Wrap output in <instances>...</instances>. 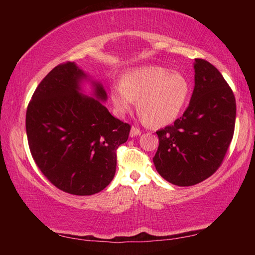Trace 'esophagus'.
<instances>
[{
  "label": "esophagus",
  "instance_id": "esophagus-1",
  "mask_svg": "<svg viewBox=\"0 0 255 255\" xmlns=\"http://www.w3.org/2000/svg\"><path fill=\"white\" fill-rule=\"evenodd\" d=\"M140 135V130L136 127H131L130 128V132H129V136L130 137H135V136H138Z\"/></svg>",
  "mask_w": 255,
  "mask_h": 255
}]
</instances>
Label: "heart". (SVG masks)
<instances>
[{
	"instance_id": "b5f03b06",
	"label": "heart",
	"mask_w": 255,
	"mask_h": 255,
	"mask_svg": "<svg viewBox=\"0 0 255 255\" xmlns=\"http://www.w3.org/2000/svg\"><path fill=\"white\" fill-rule=\"evenodd\" d=\"M189 83L183 75L161 66H139L128 71L123 82L111 86L116 114L124 116L135 106L145 123L153 127L174 122L189 98Z\"/></svg>"
}]
</instances>
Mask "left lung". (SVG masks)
<instances>
[{
	"label": "left lung",
	"mask_w": 255,
	"mask_h": 255,
	"mask_svg": "<svg viewBox=\"0 0 255 255\" xmlns=\"http://www.w3.org/2000/svg\"><path fill=\"white\" fill-rule=\"evenodd\" d=\"M195 89L189 107L173 125L156 131L153 157L163 179L179 187L195 185L221 166L234 135L235 97L217 68L196 58Z\"/></svg>",
	"instance_id": "left-lung-1"
}]
</instances>
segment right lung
Masks as SVG:
<instances>
[{"label": "right lung", "mask_w": 255, "mask_h": 255, "mask_svg": "<svg viewBox=\"0 0 255 255\" xmlns=\"http://www.w3.org/2000/svg\"><path fill=\"white\" fill-rule=\"evenodd\" d=\"M90 81L93 96L81 92ZM107 92L74 62L53 68L29 102L25 115L30 152L47 179L71 195L91 196L114 179L117 148L126 143L128 124L111 116Z\"/></svg>", "instance_id": "obj_1"}]
</instances>
